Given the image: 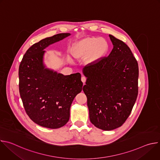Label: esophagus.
<instances>
[{"label": "esophagus", "mask_w": 160, "mask_h": 160, "mask_svg": "<svg viewBox=\"0 0 160 160\" xmlns=\"http://www.w3.org/2000/svg\"><path fill=\"white\" fill-rule=\"evenodd\" d=\"M81 80H82V82L83 83H85V81H86V78H85V77L82 76V78H81Z\"/></svg>", "instance_id": "esophagus-1"}]
</instances>
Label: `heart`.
Here are the masks:
<instances>
[{
	"instance_id": "1",
	"label": "heart",
	"mask_w": 160,
	"mask_h": 160,
	"mask_svg": "<svg viewBox=\"0 0 160 160\" xmlns=\"http://www.w3.org/2000/svg\"><path fill=\"white\" fill-rule=\"evenodd\" d=\"M108 47V42L103 38L86 37L73 44L71 54L77 59L85 58L88 63H92L106 53Z\"/></svg>"
}]
</instances>
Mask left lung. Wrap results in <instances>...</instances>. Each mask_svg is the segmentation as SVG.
I'll return each instance as SVG.
<instances>
[{"instance_id":"1","label":"left lung","mask_w":160,"mask_h":160,"mask_svg":"<svg viewBox=\"0 0 160 160\" xmlns=\"http://www.w3.org/2000/svg\"><path fill=\"white\" fill-rule=\"evenodd\" d=\"M113 49L107 58L86 66L83 90L90 120L103 130L121 127L129 117L138 94V63L123 41L109 35Z\"/></svg>"}]
</instances>
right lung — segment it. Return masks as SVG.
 I'll return each instance as SVG.
<instances>
[{"label":"right lung","mask_w":160,"mask_h":160,"mask_svg":"<svg viewBox=\"0 0 160 160\" xmlns=\"http://www.w3.org/2000/svg\"><path fill=\"white\" fill-rule=\"evenodd\" d=\"M70 35L59 33L34 43L19 65V88L25 109L33 122L43 127L55 129L66 125L72 103L82 90L80 73L64 75L44 62V50Z\"/></svg>","instance_id":"right-lung-1"}]
</instances>
